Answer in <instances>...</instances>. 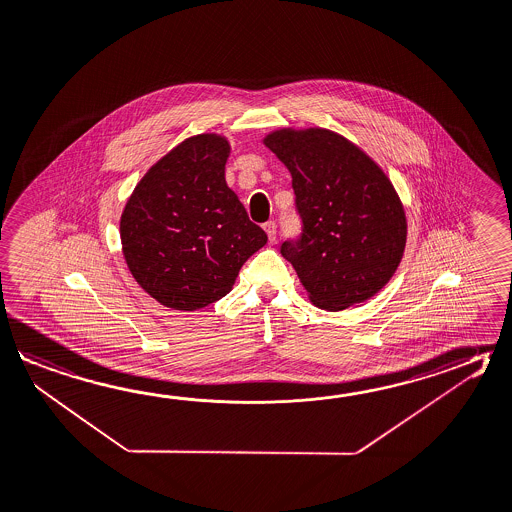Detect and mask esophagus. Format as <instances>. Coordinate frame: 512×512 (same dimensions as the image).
I'll return each instance as SVG.
<instances>
[{
  "mask_svg": "<svg viewBox=\"0 0 512 512\" xmlns=\"http://www.w3.org/2000/svg\"><path fill=\"white\" fill-rule=\"evenodd\" d=\"M264 231H266V235H268V239H270V242H273L275 240V237H277V226H275V222L273 220H270V222H266L264 226Z\"/></svg>",
  "mask_w": 512,
  "mask_h": 512,
  "instance_id": "obj_1",
  "label": "esophagus"
}]
</instances>
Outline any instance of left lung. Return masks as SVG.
Instances as JSON below:
<instances>
[{
    "label": "left lung",
    "instance_id": "1",
    "mask_svg": "<svg viewBox=\"0 0 512 512\" xmlns=\"http://www.w3.org/2000/svg\"><path fill=\"white\" fill-rule=\"evenodd\" d=\"M262 144L292 175L303 237L281 253L308 299L339 312L383 290L405 253L407 215L381 166L323 127H281Z\"/></svg>",
    "mask_w": 512,
    "mask_h": 512
}]
</instances>
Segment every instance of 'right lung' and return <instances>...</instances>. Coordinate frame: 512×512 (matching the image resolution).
<instances>
[{
  "label": "right lung",
  "mask_w": 512,
  "mask_h": 512,
  "mask_svg": "<svg viewBox=\"0 0 512 512\" xmlns=\"http://www.w3.org/2000/svg\"><path fill=\"white\" fill-rule=\"evenodd\" d=\"M230 151L226 136H189L147 169L127 199L122 253L162 306L193 312L219 301L268 242L226 184Z\"/></svg>",
  "instance_id": "add662e5"
}]
</instances>
